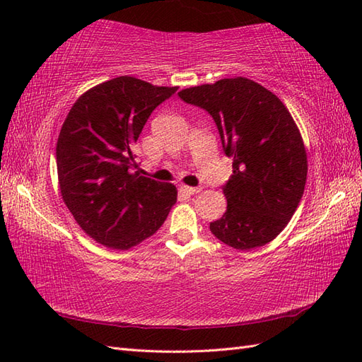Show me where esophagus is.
Masks as SVG:
<instances>
[{
    "label": "esophagus",
    "mask_w": 362,
    "mask_h": 362,
    "mask_svg": "<svg viewBox=\"0 0 362 362\" xmlns=\"http://www.w3.org/2000/svg\"><path fill=\"white\" fill-rule=\"evenodd\" d=\"M180 189H182V193H185L188 196H193V194H196V193H199V191H201V188H199V187H188V185H182Z\"/></svg>",
    "instance_id": "34e87169"
}]
</instances>
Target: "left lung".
Returning a JSON list of instances; mask_svg holds the SVG:
<instances>
[{
  "label": "left lung",
  "instance_id": "obj_1",
  "mask_svg": "<svg viewBox=\"0 0 362 362\" xmlns=\"http://www.w3.org/2000/svg\"><path fill=\"white\" fill-rule=\"evenodd\" d=\"M179 96L211 115L226 156L233 158V174L222 188L227 210L211 222V233L236 250L271 243L296 213L308 174L305 144L289 110L247 78L204 83Z\"/></svg>",
  "mask_w": 362,
  "mask_h": 362
}]
</instances>
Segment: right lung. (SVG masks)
Returning a JSON list of instances; mask_svg holds the SVG:
<instances>
[{
    "instance_id": "add662e5",
    "label": "right lung",
    "mask_w": 362,
    "mask_h": 362,
    "mask_svg": "<svg viewBox=\"0 0 362 362\" xmlns=\"http://www.w3.org/2000/svg\"><path fill=\"white\" fill-rule=\"evenodd\" d=\"M177 87L119 76L81 95L56 146L60 194L90 238L127 250L152 236L177 202L173 183L140 175L132 152L143 126Z\"/></svg>"
}]
</instances>
